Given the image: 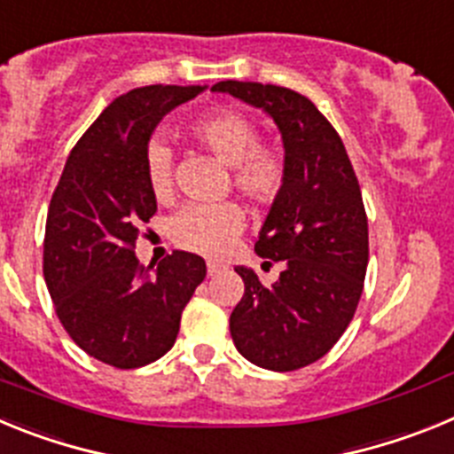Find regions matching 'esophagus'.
<instances>
[{
	"label": "esophagus",
	"instance_id": "esophagus-1",
	"mask_svg": "<svg viewBox=\"0 0 454 454\" xmlns=\"http://www.w3.org/2000/svg\"><path fill=\"white\" fill-rule=\"evenodd\" d=\"M207 272H208V275H211V277L220 275V272H224V266H223V263L208 262V263H207Z\"/></svg>",
	"mask_w": 454,
	"mask_h": 454
}]
</instances>
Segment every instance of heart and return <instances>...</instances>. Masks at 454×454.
<instances>
[{
    "instance_id": "b5f03b06",
    "label": "heart",
    "mask_w": 454,
    "mask_h": 454,
    "mask_svg": "<svg viewBox=\"0 0 454 454\" xmlns=\"http://www.w3.org/2000/svg\"><path fill=\"white\" fill-rule=\"evenodd\" d=\"M188 134L207 147L220 163L231 168V184L254 207H272L282 198L288 179L284 150L256 143V124L246 114L218 108L198 118ZM147 186L159 202L172 198V154L166 145H152L145 159ZM246 227V214L234 202L191 204L170 224V236L184 250L223 256Z\"/></svg>"
}]
</instances>
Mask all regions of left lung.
Masks as SVG:
<instances>
[{"label":"left lung","instance_id":"obj_1","mask_svg":"<svg viewBox=\"0 0 454 454\" xmlns=\"http://www.w3.org/2000/svg\"><path fill=\"white\" fill-rule=\"evenodd\" d=\"M211 90L262 108L282 134L286 188L268 211L254 252L282 262L284 270L266 288L252 268L236 266L246 293L230 332L254 366L298 371L334 348L362 298L368 220L359 182L340 136L304 95L254 82H220Z\"/></svg>","mask_w":454,"mask_h":454}]
</instances>
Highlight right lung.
Wrapping results in <instances>:
<instances>
[{"mask_svg":"<svg viewBox=\"0 0 454 454\" xmlns=\"http://www.w3.org/2000/svg\"><path fill=\"white\" fill-rule=\"evenodd\" d=\"M207 86L134 88L108 104L67 156L50 202L43 272L70 339L99 362L140 368L177 340L182 311L207 277L202 256L175 250L143 268L134 254L156 200L147 145L172 108Z\"/></svg>","mask_w":454,"mask_h":454,"instance_id":"obj_1","label":"right lung"}]
</instances>
